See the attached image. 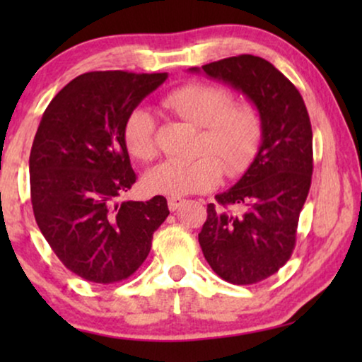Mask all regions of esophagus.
I'll use <instances>...</instances> for the list:
<instances>
[{"label":"esophagus","instance_id":"1","mask_svg":"<svg viewBox=\"0 0 362 362\" xmlns=\"http://www.w3.org/2000/svg\"><path fill=\"white\" fill-rule=\"evenodd\" d=\"M182 202H185V199H181V197H168V207H170V211H176Z\"/></svg>","mask_w":362,"mask_h":362}]
</instances>
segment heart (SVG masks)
<instances>
[{
	"label": "heart",
	"mask_w": 362,
	"mask_h": 362,
	"mask_svg": "<svg viewBox=\"0 0 362 362\" xmlns=\"http://www.w3.org/2000/svg\"><path fill=\"white\" fill-rule=\"evenodd\" d=\"M165 105L185 120L201 127L194 160L163 161L146 173L145 186L158 194L180 197L209 191L219 185L222 168L239 176L257 156L262 141V118L252 103H234L226 87L186 83L165 97ZM127 150L140 161L158 155L155 118L146 108H135L123 125Z\"/></svg>",
	"instance_id": "heart-1"
}]
</instances>
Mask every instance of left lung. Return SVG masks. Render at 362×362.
Returning <instances> with one entry per match:
<instances>
[{"mask_svg": "<svg viewBox=\"0 0 362 362\" xmlns=\"http://www.w3.org/2000/svg\"><path fill=\"white\" fill-rule=\"evenodd\" d=\"M202 71L240 90L262 118L259 153L235 186L207 204L199 232L211 269L229 284L252 285L276 274L295 249L313 175V132L300 92L265 59L242 54ZM230 205L240 209L227 211Z\"/></svg>", "mask_w": 362, "mask_h": 362, "instance_id": "8db88e82", "label": "left lung"}]
</instances>
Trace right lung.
Returning <instances> with one entry per match:
<instances>
[{
  "mask_svg": "<svg viewBox=\"0 0 362 362\" xmlns=\"http://www.w3.org/2000/svg\"><path fill=\"white\" fill-rule=\"evenodd\" d=\"M166 77L82 74L52 98L37 127L29 156L34 217L59 260L87 281L135 274L170 214L163 196L117 202L136 181L123 125Z\"/></svg>",
  "mask_w": 362,
  "mask_h": 362,
  "instance_id": "1",
  "label": "right lung"
}]
</instances>
